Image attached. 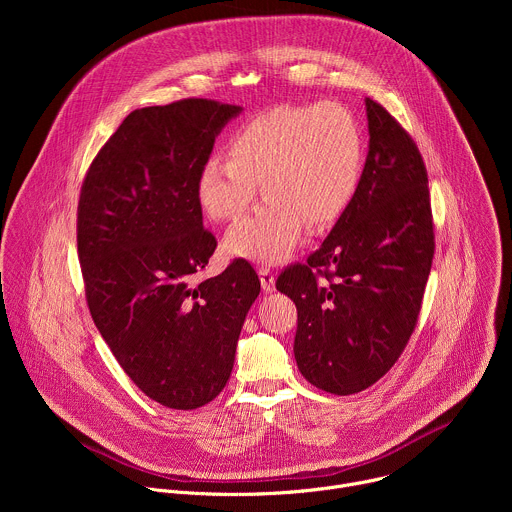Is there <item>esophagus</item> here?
Returning <instances> with one entry per match:
<instances>
[{
	"instance_id": "esophagus-1",
	"label": "esophagus",
	"mask_w": 512,
	"mask_h": 512,
	"mask_svg": "<svg viewBox=\"0 0 512 512\" xmlns=\"http://www.w3.org/2000/svg\"><path fill=\"white\" fill-rule=\"evenodd\" d=\"M257 271H259L263 291H273L275 289V273L267 265H261Z\"/></svg>"
}]
</instances>
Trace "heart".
<instances>
[{"label":"heart","mask_w":512,"mask_h":512,"mask_svg":"<svg viewBox=\"0 0 512 512\" xmlns=\"http://www.w3.org/2000/svg\"><path fill=\"white\" fill-rule=\"evenodd\" d=\"M227 158L200 168L198 204L212 221H237L261 182L265 204L229 231L225 247L237 257L279 261L300 243L304 223L326 227L348 208L364 143L356 117L340 103L275 107L231 135Z\"/></svg>","instance_id":"b5f03b06"}]
</instances>
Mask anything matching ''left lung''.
I'll use <instances>...</instances> for the list:
<instances>
[{
    "label": "left lung",
    "mask_w": 512,
    "mask_h": 512,
    "mask_svg": "<svg viewBox=\"0 0 512 512\" xmlns=\"http://www.w3.org/2000/svg\"><path fill=\"white\" fill-rule=\"evenodd\" d=\"M369 156L320 249L275 287L294 300V354L314 387L352 395L385 377L419 318L435 251L427 170L413 137L367 99Z\"/></svg>",
    "instance_id": "1"
}]
</instances>
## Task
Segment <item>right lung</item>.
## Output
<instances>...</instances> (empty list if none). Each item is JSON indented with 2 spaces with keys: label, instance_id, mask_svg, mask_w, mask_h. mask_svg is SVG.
Returning a JSON list of instances; mask_svg holds the SVG:
<instances>
[{
  "label": "right lung",
  "instance_id": "1",
  "mask_svg": "<svg viewBox=\"0 0 512 512\" xmlns=\"http://www.w3.org/2000/svg\"><path fill=\"white\" fill-rule=\"evenodd\" d=\"M239 111L194 97L135 109L81 186L77 247L89 312L127 377L170 409H198L225 389L261 291L245 259L194 281L216 249L196 180Z\"/></svg>",
  "mask_w": 512,
  "mask_h": 512
}]
</instances>
